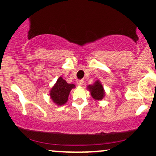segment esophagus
Wrapping results in <instances>:
<instances>
[{"mask_svg":"<svg viewBox=\"0 0 156 156\" xmlns=\"http://www.w3.org/2000/svg\"><path fill=\"white\" fill-rule=\"evenodd\" d=\"M83 84H84V80H78L77 81V85L78 86H82Z\"/></svg>","mask_w":156,"mask_h":156,"instance_id":"1","label":"esophagus"}]
</instances>
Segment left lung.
<instances>
[{"label":"left lung","instance_id":"1","mask_svg":"<svg viewBox=\"0 0 156 156\" xmlns=\"http://www.w3.org/2000/svg\"><path fill=\"white\" fill-rule=\"evenodd\" d=\"M89 91H90L91 97L93 99L95 100H102L104 97V94H105V91H104V87L102 86L101 82H99V80L96 81L94 84L89 85L87 87Z\"/></svg>","mask_w":156,"mask_h":156}]
</instances>
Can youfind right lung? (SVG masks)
Returning a JSON list of instances; mask_svg holds the SVG:
<instances>
[{"label": "right lung", "instance_id": "1", "mask_svg": "<svg viewBox=\"0 0 156 156\" xmlns=\"http://www.w3.org/2000/svg\"><path fill=\"white\" fill-rule=\"evenodd\" d=\"M75 87L73 84H68L62 76L58 78L57 82L50 91L51 99L57 106L65 104L68 100L70 91Z\"/></svg>", "mask_w": 156, "mask_h": 156}]
</instances>
